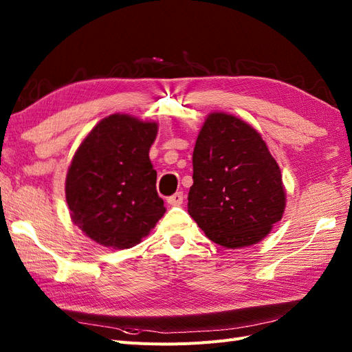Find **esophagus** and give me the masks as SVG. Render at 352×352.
I'll return each mask as SVG.
<instances>
[{"instance_id": "obj_1", "label": "esophagus", "mask_w": 352, "mask_h": 352, "mask_svg": "<svg viewBox=\"0 0 352 352\" xmlns=\"http://www.w3.org/2000/svg\"><path fill=\"white\" fill-rule=\"evenodd\" d=\"M184 192H176L175 195H172V197H168L167 198V204L168 206H172V207H176V206H180L184 202Z\"/></svg>"}]
</instances>
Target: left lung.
<instances>
[{
    "mask_svg": "<svg viewBox=\"0 0 352 352\" xmlns=\"http://www.w3.org/2000/svg\"><path fill=\"white\" fill-rule=\"evenodd\" d=\"M188 212L206 236L243 248L269 235L286 207L279 164L251 124L223 111L207 116L194 154Z\"/></svg>",
    "mask_w": 352,
    "mask_h": 352,
    "instance_id": "obj_1",
    "label": "left lung"
}]
</instances>
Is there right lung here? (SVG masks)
Here are the masks:
<instances>
[{"mask_svg": "<svg viewBox=\"0 0 352 352\" xmlns=\"http://www.w3.org/2000/svg\"><path fill=\"white\" fill-rule=\"evenodd\" d=\"M157 122L114 113L92 127L66 176L70 219L91 241L126 250L150 235L166 212L150 148Z\"/></svg>", "mask_w": 352, "mask_h": 352, "instance_id": "right-lung-1", "label": "right lung"}]
</instances>
